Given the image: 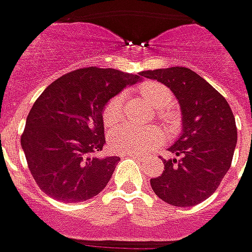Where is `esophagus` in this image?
I'll use <instances>...</instances> for the list:
<instances>
[{
    "mask_svg": "<svg viewBox=\"0 0 252 252\" xmlns=\"http://www.w3.org/2000/svg\"><path fill=\"white\" fill-rule=\"evenodd\" d=\"M126 156L132 157V158H143V156H140V154H138V153H126Z\"/></svg>",
    "mask_w": 252,
    "mask_h": 252,
    "instance_id": "esophagus-1",
    "label": "esophagus"
}]
</instances>
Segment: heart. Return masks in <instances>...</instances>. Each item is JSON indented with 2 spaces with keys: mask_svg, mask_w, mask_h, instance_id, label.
Masks as SVG:
<instances>
[{
  "mask_svg": "<svg viewBox=\"0 0 252 252\" xmlns=\"http://www.w3.org/2000/svg\"><path fill=\"white\" fill-rule=\"evenodd\" d=\"M139 93L143 99L154 109L168 106L172 102V94L168 87L158 82H146L139 87ZM123 98L117 95L108 102L103 109V121L106 126H110L120 119ZM162 119L168 124L173 123V116L170 113H162ZM165 133L159 128L138 129L128 124L114 128L109 133V146L117 153H146L162 143Z\"/></svg>",
  "mask_w": 252,
  "mask_h": 252,
  "instance_id": "b5f03b06",
  "label": "heart"
}]
</instances>
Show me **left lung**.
Listing matches in <instances>:
<instances>
[{"instance_id": "1", "label": "left lung", "mask_w": 252, "mask_h": 252, "mask_svg": "<svg viewBox=\"0 0 252 252\" xmlns=\"http://www.w3.org/2000/svg\"><path fill=\"white\" fill-rule=\"evenodd\" d=\"M165 84L180 105L181 132L169 146L162 175L150 179L153 191L169 205L189 207L207 199L229 170L237 129L224 96L184 66L140 72Z\"/></svg>"}]
</instances>
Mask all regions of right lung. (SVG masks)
Segmentation results:
<instances>
[{"mask_svg":"<svg viewBox=\"0 0 252 252\" xmlns=\"http://www.w3.org/2000/svg\"><path fill=\"white\" fill-rule=\"evenodd\" d=\"M143 77L113 68H83L57 79L35 101L22 147L43 192L75 203L101 192L119 157H99L105 146L103 109L126 87Z\"/></svg>","mask_w":252,"mask_h":252,"instance_id":"add662e5","label":"right lung"}]
</instances>
